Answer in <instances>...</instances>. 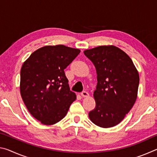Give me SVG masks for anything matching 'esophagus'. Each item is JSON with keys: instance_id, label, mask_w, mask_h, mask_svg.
Returning <instances> with one entry per match:
<instances>
[{"instance_id": "esophagus-1", "label": "esophagus", "mask_w": 157, "mask_h": 157, "mask_svg": "<svg viewBox=\"0 0 157 157\" xmlns=\"http://www.w3.org/2000/svg\"><path fill=\"white\" fill-rule=\"evenodd\" d=\"M81 95L82 97H88L89 95V93L87 92V91H82V93H81Z\"/></svg>"}]
</instances>
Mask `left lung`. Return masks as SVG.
Instances as JSON below:
<instances>
[{"label": "left lung", "instance_id": "obj_1", "mask_svg": "<svg viewBox=\"0 0 157 157\" xmlns=\"http://www.w3.org/2000/svg\"><path fill=\"white\" fill-rule=\"evenodd\" d=\"M84 53L97 73L98 83L94 92L95 107L89 113L90 120L104 128L115 126L136 102L139 73L131 58L116 46H101Z\"/></svg>", "mask_w": 157, "mask_h": 157}]
</instances>
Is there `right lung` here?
<instances>
[{
	"label": "right lung",
	"mask_w": 157,
	"mask_h": 157,
	"mask_svg": "<svg viewBox=\"0 0 157 157\" xmlns=\"http://www.w3.org/2000/svg\"><path fill=\"white\" fill-rule=\"evenodd\" d=\"M80 52L63 45L36 50L23 63L20 91L34 118L50 125L64 118L76 95L70 91L64 69Z\"/></svg>",
	"instance_id": "add662e5"
}]
</instances>
